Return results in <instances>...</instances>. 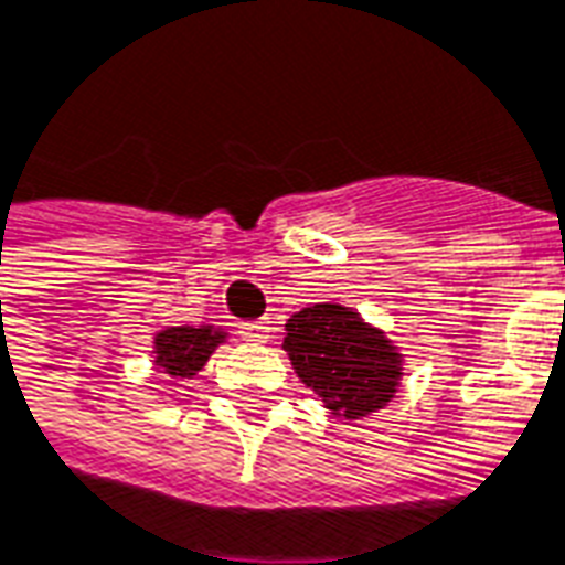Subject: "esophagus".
<instances>
[{
	"label": "esophagus",
	"mask_w": 565,
	"mask_h": 565,
	"mask_svg": "<svg viewBox=\"0 0 565 565\" xmlns=\"http://www.w3.org/2000/svg\"><path fill=\"white\" fill-rule=\"evenodd\" d=\"M239 338L252 340V343H264V340L269 338V322L266 320L243 322V326H239Z\"/></svg>",
	"instance_id": "1"
}]
</instances>
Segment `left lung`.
<instances>
[{
	"label": "left lung",
	"instance_id": "left-lung-1",
	"mask_svg": "<svg viewBox=\"0 0 565 565\" xmlns=\"http://www.w3.org/2000/svg\"><path fill=\"white\" fill-rule=\"evenodd\" d=\"M284 350L331 415L364 417L397 391L399 352L343 305L322 301L292 313Z\"/></svg>",
	"mask_w": 565,
	"mask_h": 565
}]
</instances>
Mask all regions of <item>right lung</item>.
I'll return each instance as SVG.
<instances>
[{"instance_id":"obj_1","label":"right lung","mask_w":565,"mask_h":565,"mask_svg":"<svg viewBox=\"0 0 565 565\" xmlns=\"http://www.w3.org/2000/svg\"><path fill=\"white\" fill-rule=\"evenodd\" d=\"M222 340H225V334L215 331L213 326H201V329L178 326V329L159 331L157 364L166 367V373H171V376H195Z\"/></svg>"}]
</instances>
